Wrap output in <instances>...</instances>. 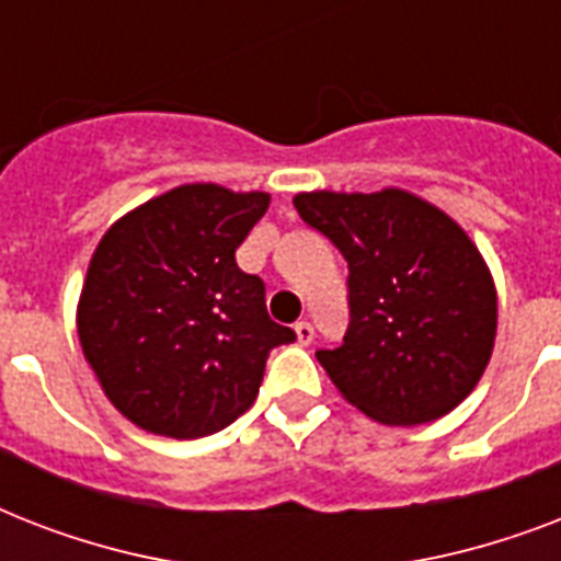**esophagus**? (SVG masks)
I'll use <instances>...</instances> for the list:
<instances>
[{
    "label": "esophagus",
    "mask_w": 561,
    "mask_h": 561,
    "mask_svg": "<svg viewBox=\"0 0 561 561\" xmlns=\"http://www.w3.org/2000/svg\"><path fill=\"white\" fill-rule=\"evenodd\" d=\"M294 334H297L299 346H308V343L314 341V329H311V323H306V320L294 325Z\"/></svg>",
    "instance_id": "esophagus-1"
}]
</instances>
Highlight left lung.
<instances>
[{"label": "left lung", "mask_w": 561, "mask_h": 561, "mask_svg": "<svg viewBox=\"0 0 561 561\" xmlns=\"http://www.w3.org/2000/svg\"><path fill=\"white\" fill-rule=\"evenodd\" d=\"M306 224L350 262V329L317 350L343 399L381 425H425L451 413L495 350L497 290L457 220L399 186L299 192Z\"/></svg>", "instance_id": "8db88e82"}]
</instances>
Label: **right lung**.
Returning a JSON list of instances; mask_svg holds the SVG:
<instances>
[{
	"label": "right lung",
	"mask_w": 561,
	"mask_h": 561,
	"mask_svg": "<svg viewBox=\"0 0 561 561\" xmlns=\"http://www.w3.org/2000/svg\"><path fill=\"white\" fill-rule=\"evenodd\" d=\"M267 192L186 183L101 236L75 325L110 404L148 434L209 436L253 408L267 352L294 341L236 250Z\"/></svg>",
	"instance_id": "obj_1"
}]
</instances>
